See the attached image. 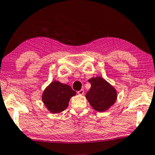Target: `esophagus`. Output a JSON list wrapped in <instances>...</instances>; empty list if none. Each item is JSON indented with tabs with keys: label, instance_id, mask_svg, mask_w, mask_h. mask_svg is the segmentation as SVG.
I'll return each instance as SVG.
<instances>
[{
	"label": "esophagus",
	"instance_id": "esophagus-1",
	"mask_svg": "<svg viewBox=\"0 0 155 155\" xmlns=\"http://www.w3.org/2000/svg\"><path fill=\"white\" fill-rule=\"evenodd\" d=\"M77 93H78V94H79V95H83V94H84V90L81 89L80 91H78Z\"/></svg>",
	"mask_w": 155,
	"mask_h": 155
}]
</instances>
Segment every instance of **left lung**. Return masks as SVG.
Returning a JSON list of instances; mask_svg holds the SVG:
<instances>
[{
    "label": "left lung",
    "instance_id": "left-lung-1",
    "mask_svg": "<svg viewBox=\"0 0 155 155\" xmlns=\"http://www.w3.org/2000/svg\"><path fill=\"white\" fill-rule=\"evenodd\" d=\"M89 82L91 87L86 94V97L91 106L100 112L107 110L116 101V90L101 77H93Z\"/></svg>",
    "mask_w": 155,
    "mask_h": 155
}]
</instances>
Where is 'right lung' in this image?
I'll return each instance as SVG.
<instances>
[{
	"instance_id": "1",
	"label": "right lung",
	"mask_w": 155,
	"mask_h": 155,
	"mask_svg": "<svg viewBox=\"0 0 155 155\" xmlns=\"http://www.w3.org/2000/svg\"><path fill=\"white\" fill-rule=\"evenodd\" d=\"M76 92L70 86L62 84L59 81H53L44 90L42 101L51 113L58 114L68 107V102Z\"/></svg>"
}]
</instances>
